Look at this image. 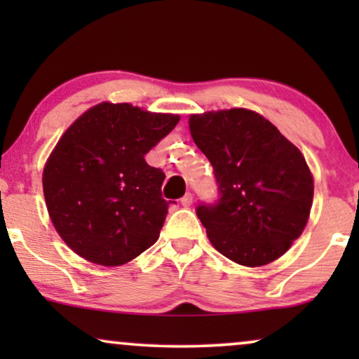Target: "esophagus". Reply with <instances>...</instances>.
<instances>
[{
  "label": "esophagus",
  "instance_id": "1",
  "mask_svg": "<svg viewBox=\"0 0 359 359\" xmlns=\"http://www.w3.org/2000/svg\"><path fill=\"white\" fill-rule=\"evenodd\" d=\"M191 204H193V194L186 193L183 198H181V205H184V208H189Z\"/></svg>",
  "mask_w": 359,
  "mask_h": 359
}]
</instances>
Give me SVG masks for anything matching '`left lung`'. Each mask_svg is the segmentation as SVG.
Instances as JSON below:
<instances>
[{
  "label": "left lung",
  "mask_w": 359,
  "mask_h": 359,
  "mask_svg": "<svg viewBox=\"0 0 359 359\" xmlns=\"http://www.w3.org/2000/svg\"><path fill=\"white\" fill-rule=\"evenodd\" d=\"M189 129L217 183L219 199L196 208L214 248L243 266L286 253L306 227L313 198L297 147L248 109L191 116Z\"/></svg>",
  "instance_id": "left-lung-1"
}]
</instances>
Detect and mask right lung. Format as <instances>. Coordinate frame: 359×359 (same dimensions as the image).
<instances>
[{"mask_svg":"<svg viewBox=\"0 0 359 359\" xmlns=\"http://www.w3.org/2000/svg\"><path fill=\"white\" fill-rule=\"evenodd\" d=\"M180 116L101 102L68 127L43 168L53 227L88 262L119 266L160 237L170 203L165 173L144 156Z\"/></svg>","mask_w":359,"mask_h":359,"instance_id":"1","label":"right lung"}]
</instances>
